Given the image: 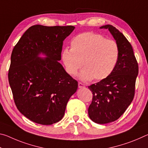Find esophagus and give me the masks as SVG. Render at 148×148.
Wrapping results in <instances>:
<instances>
[{"mask_svg":"<svg viewBox=\"0 0 148 148\" xmlns=\"http://www.w3.org/2000/svg\"><path fill=\"white\" fill-rule=\"evenodd\" d=\"M85 87V85L84 84L81 83V82H79L78 83V87L79 88H83V87Z\"/></svg>","mask_w":148,"mask_h":148,"instance_id":"obj_1","label":"esophagus"}]
</instances>
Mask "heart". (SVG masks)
I'll list each match as a JSON object with an SVG mask.
<instances>
[{"mask_svg": "<svg viewBox=\"0 0 148 148\" xmlns=\"http://www.w3.org/2000/svg\"><path fill=\"white\" fill-rule=\"evenodd\" d=\"M71 49L61 52V61L67 73L76 74L84 66L79 77L84 81L107 78L114 71L118 61L119 49L116 41L106 39L102 34L85 32L74 36Z\"/></svg>", "mask_w": 148, "mask_h": 148, "instance_id": "heart-1", "label": "heart"}]
</instances>
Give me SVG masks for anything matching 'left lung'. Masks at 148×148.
Instances as JSON below:
<instances>
[{"instance_id":"obj_1","label":"left lung","mask_w":148,"mask_h":148,"mask_svg":"<svg viewBox=\"0 0 148 148\" xmlns=\"http://www.w3.org/2000/svg\"><path fill=\"white\" fill-rule=\"evenodd\" d=\"M100 28L108 29L119 49L118 61L110 76L88 87L92 92L88 108L90 119L97 123L105 124L119 119L132 102L138 64L131 44L121 32L111 25Z\"/></svg>"}]
</instances>
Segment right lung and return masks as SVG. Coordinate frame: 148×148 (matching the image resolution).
Returning a JSON list of instances; mask_svg holds the SVG:
<instances>
[{
  "label": "right lung",
  "mask_w": 148,
  "mask_h": 148,
  "mask_svg": "<svg viewBox=\"0 0 148 148\" xmlns=\"http://www.w3.org/2000/svg\"><path fill=\"white\" fill-rule=\"evenodd\" d=\"M75 27L33 25L27 30L11 55L8 81L17 108L27 118L48 125L64 116L77 82L59 62L64 40ZM46 56L41 59L39 55Z\"/></svg>",
  "instance_id": "obj_1"
}]
</instances>
